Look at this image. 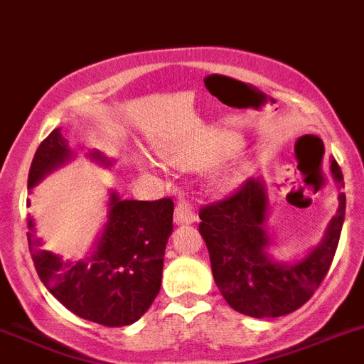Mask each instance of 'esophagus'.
Segmentation results:
<instances>
[{
  "mask_svg": "<svg viewBox=\"0 0 364 364\" xmlns=\"http://www.w3.org/2000/svg\"><path fill=\"white\" fill-rule=\"evenodd\" d=\"M173 222L177 225H188L192 222H196V213L188 205L187 201H179L176 205V213H173Z\"/></svg>",
  "mask_w": 364,
  "mask_h": 364,
  "instance_id": "1",
  "label": "esophagus"
}]
</instances>
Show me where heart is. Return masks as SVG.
<instances>
[{
	"label": "heart",
	"mask_w": 364,
	"mask_h": 364,
	"mask_svg": "<svg viewBox=\"0 0 364 364\" xmlns=\"http://www.w3.org/2000/svg\"><path fill=\"white\" fill-rule=\"evenodd\" d=\"M240 148V139L233 135H210L207 136L203 142H200L194 148L188 149H168L166 157L172 159L173 163L181 164V166L188 168H203L210 163H216L220 159L228 157L233 151ZM213 185L220 191H225V188L233 183V177L228 170H216L213 173Z\"/></svg>",
	"instance_id": "heart-1"
}]
</instances>
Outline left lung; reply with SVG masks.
I'll return each instance as SVG.
<instances>
[{"label": "left lung", "mask_w": 364, "mask_h": 364, "mask_svg": "<svg viewBox=\"0 0 364 364\" xmlns=\"http://www.w3.org/2000/svg\"><path fill=\"white\" fill-rule=\"evenodd\" d=\"M338 191L343 172L329 161ZM270 194L262 177L248 179L233 196L200 210V233L210 255L216 287L235 311L253 318L283 316L309 300L333 261L344 224L346 196L338 194L337 213L316 246L291 261L272 255Z\"/></svg>", "instance_id": "8db88e82"}]
</instances>
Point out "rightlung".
Returning a JSON list of instances; mask_svg holds the SVG:
<instances>
[{"instance_id":"1","label":"right lung","mask_w":364,"mask_h":364,"mask_svg":"<svg viewBox=\"0 0 364 364\" xmlns=\"http://www.w3.org/2000/svg\"><path fill=\"white\" fill-rule=\"evenodd\" d=\"M75 154L68 140L53 129L42 140L33 157L27 188L31 191L46 176L72 163ZM90 163L112 168L114 159L100 149L87 154ZM173 201L122 200L109 188L107 216L92 248L79 261L42 250L35 235V220L27 216V240L36 274L46 289L79 318L122 328L149 309L161 291L164 250L173 231Z\"/></svg>"}]
</instances>
